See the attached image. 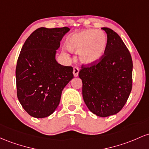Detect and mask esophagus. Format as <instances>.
Listing matches in <instances>:
<instances>
[{
  "label": "esophagus",
  "mask_w": 149,
  "mask_h": 149,
  "mask_svg": "<svg viewBox=\"0 0 149 149\" xmlns=\"http://www.w3.org/2000/svg\"><path fill=\"white\" fill-rule=\"evenodd\" d=\"M79 68H78V67H74L73 68V74H74V77H77L78 76V74H79Z\"/></svg>",
  "instance_id": "34e87169"
}]
</instances>
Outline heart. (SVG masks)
Listing matches in <instances>:
<instances>
[{"instance_id":"1","label":"heart","mask_w":149,"mask_h":149,"mask_svg":"<svg viewBox=\"0 0 149 149\" xmlns=\"http://www.w3.org/2000/svg\"><path fill=\"white\" fill-rule=\"evenodd\" d=\"M67 47L73 52H80V59L90 64L100 59L106 48V35L102 31L87 29L70 36Z\"/></svg>"}]
</instances>
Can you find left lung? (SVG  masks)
I'll return each mask as SVG.
<instances>
[{"instance_id":"left-lung-1","label":"left lung","mask_w":149,"mask_h":149,"mask_svg":"<svg viewBox=\"0 0 149 149\" xmlns=\"http://www.w3.org/2000/svg\"><path fill=\"white\" fill-rule=\"evenodd\" d=\"M102 29L108 38L104 54L94 63L82 65L79 77L86 106L93 114L105 118L120 112L127 101L132 87L133 63L119 35L109 28Z\"/></svg>"}]
</instances>
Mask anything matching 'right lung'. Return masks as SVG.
<instances>
[{"mask_svg": "<svg viewBox=\"0 0 149 149\" xmlns=\"http://www.w3.org/2000/svg\"><path fill=\"white\" fill-rule=\"evenodd\" d=\"M69 31L66 26L38 28L22 48L15 70L17 95L25 111L34 118L52 114L63 88L74 77L72 67L61 65L55 58L62 38Z\"/></svg>", "mask_w": 149, "mask_h": 149, "instance_id": "1", "label": "right lung"}]
</instances>
